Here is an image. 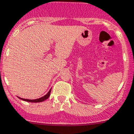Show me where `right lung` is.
<instances>
[{
    "label": "right lung",
    "instance_id": "add662e5",
    "mask_svg": "<svg viewBox=\"0 0 134 134\" xmlns=\"http://www.w3.org/2000/svg\"><path fill=\"white\" fill-rule=\"evenodd\" d=\"M52 90V89H51ZM51 90H49L48 92V93H47L46 95H44V96H42V97L38 99H34V100H30V99H25V98H22L18 97L20 99L23 100L27 101V102H30V103H40V102H42V101L45 100L47 99L50 96V93H51Z\"/></svg>",
    "mask_w": 134,
    "mask_h": 134
}]
</instances>
